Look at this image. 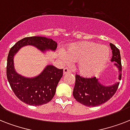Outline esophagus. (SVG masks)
<instances>
[{"instance_id": "1", "label": "esophagus", "mask_w": 130, "mask_h": 130, "mask_svg": "<svg viewBox=\"0 0 130 130\" xmlns=\"http://www.w3.org/2000/svg\"><path fill=\"white\" fill-rule=\"evenodd\" d=\"M69 73H71V71H70V69H69L67 67H65L63 69V74L64 75H66V74H69Z\"/></svg>"}]
</instances>
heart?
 I'll return each instance as SVG.
<instances>
[{"mask_svg": "<svg viewBox=\"0 0 130 130\" xmlns=\"http://www.w3.org/2000/svg\"><path fill=\"white\" fill-rule=\"evenodd\" d=\"M110 57V51L107 46L89 41L69 44L63 55L65 63H77V71L84 77H92L102 71Z\"/></svg>", "mask_w": 130, "mask_h": 130, "instance_id": "b5f03b06", "label": "heart"}]
</instances>
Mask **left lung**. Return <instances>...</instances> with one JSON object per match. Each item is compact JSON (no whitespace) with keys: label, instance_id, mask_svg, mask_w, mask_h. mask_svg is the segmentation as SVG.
Here are the masks:
<instances>
[{"label":"left lung","instance_id":"8db88e82","mask_svg":"<svg viewBox=\"0 0 130 130\" xmlns=\"http://www.w3.org/2000/svg\"><path fill=\"white\" fill-rule=\"evenodd\" d=\"M113 56L111 61L119 71V79L121 78V63L119 50L112 43H110ZM119 82L111 86H105L100 83L96 77L84 78L79 75H75V86L73 95L77 102L87 107H96L112 98L117 91Z\"/></svg>","mask_w":130,"mask_h":130}]
</instances>
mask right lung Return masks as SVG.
<instances>
[{"label":"right lung","mask_w":130,"mask_h":130,"mask_svg":"<svg viewBox=\"0 0 130 130\" xmlns=\"http://www.w3.org/2000/svg\"><path fill=\"white\" fill-rule=\"evenodd\" d=\"M27 45L34 46L45 52L46 50L55 51L57 44L51 38L42 36L24 38L10 49L7 57V79L16 96L27 105H44L55 96L57 84L63 76V69H57L53 65H47L36 77L29 78L18 74L14 68V56L21 47Z\"/></svg>","instance_id":"1"}]
</instances>
